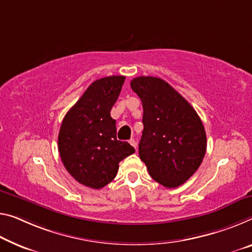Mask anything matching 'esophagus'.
I'll use <instances>...</instances> for the list:
<instances>
[{
	"instance_id": "34e87169",
	"label": "esophagus",
	"mask_w": 252,
	"mask_h": 252,
	"mask_svg": "<svg viewBox=\"0 0 252 252\" xmlns=\"http://www.w3.org/2000/svg\"><path fill=\"white\" fill-rule=\"evenodd\" d=\"M128 143H129V144H130L131 146H134V149L136 150V142H135L134 138H130L129 141H128Z\"/></svg>"
}]
</instances>
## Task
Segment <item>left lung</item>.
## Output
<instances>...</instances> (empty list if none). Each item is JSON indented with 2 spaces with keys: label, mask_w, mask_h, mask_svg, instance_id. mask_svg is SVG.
I'll use <instances>...</instances> for the list:
<instances>
[{
  "label": "left lung",
  "mask_w": 252,
  "mask_h": 252,
  "mask_svg": "<svg viewBox=\"0 0 252 252\" xmlns=\"http://www.w3.org/2000/svg\"><path fill=\"white\" fill-rule=\"evenodd\" d=\"M130 88L143 106L139 158L157 183L179 187L196 172L206 153L203 123L190 103L160 77H135Z\"/></svg>",
  "instance_id": "1"
}]
</instances>
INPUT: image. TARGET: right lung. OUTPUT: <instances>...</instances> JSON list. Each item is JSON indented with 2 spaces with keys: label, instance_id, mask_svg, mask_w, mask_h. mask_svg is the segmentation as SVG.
<instances>
[{
  "label": "right lung",
  "instance_id": "1",
  "mask_svg": "<svg viewBox=\"0 0 252 252\" xmlns=\"http://www.w3.org/2000/svg\"><path fill=\"white\" fill-rule=\"evenodd\" d=\"M125 76L102 77L91 83L67 111L59 133L62 162L77 183L100 189L117 175L119 162L135 152L116 136L110 110L117 101Z\"/></svg>",
  "mask_w": 252,
  "mask_h": 252
}]
</instances>
